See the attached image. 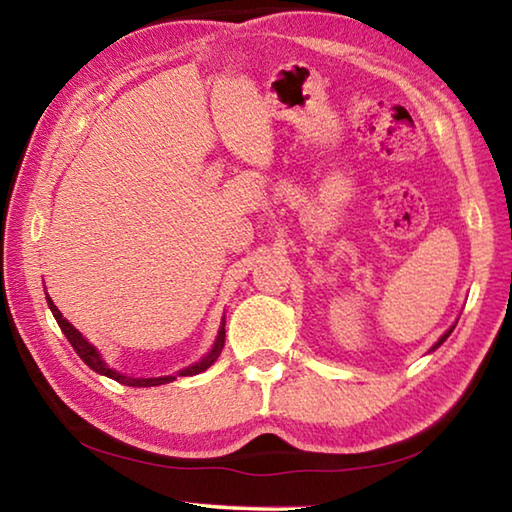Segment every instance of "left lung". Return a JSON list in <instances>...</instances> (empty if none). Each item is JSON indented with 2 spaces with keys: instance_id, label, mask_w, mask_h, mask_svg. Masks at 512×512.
<instances>
[{
  "instance_id": "8db88e82",
  "label": "left lung",
  "mask_w": 512,
  "mask_h": 512,
  "mask_svg": "<svg viewBox=\"0 0 512 512\" xmlns=\"http://www.w3.org/2000/svg\"><path fill=\"white\" fill-rule=\"evenodd\" d=\"M449 334H452V329H449V332H447V334H445V336H443V339H440V341H438V343H436V345H433V350H436V348H438V345H440V343H443V341H445V339H447V336H449Z\"/></svg>"
}]
</instances>
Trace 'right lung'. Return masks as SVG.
<instances>
[{
  "label": "right lung",
  "instance_id": "add662e5",
  "mask_svg": "<svg viewBox=\"0 0 512 512\" xmlns=\"http://www.w3.org/2000/svg\"><path fill=\"white\" fill-rule=\"evenodd\" d=\"M47 302H49V309H51V314H54L58 327L63 329L65 336H67V341L72 343V348L76 350V354H79V357H81L85 363H88V366H90L94 372H99V375H106V377L115 379V381H119V384H126V386H160V384H169V381L176 379V375L155 377V379H133V377H126V375H121V372H115L112 368H108L106 363H103V359L99 357V352L94 350L92 345L83 339L79 329H76L72 323H67V320L63 318V314H60V311H58V307L54 305V302H51V298H47ZM223 343H225V329L221 327L219 339H216L212 352L207 354V357H205L203 361H198V363H194V366L180 370L178 375L189 377V375H198V372H203V370L210 368L212 363H214L216 359H219V354H221V350H223Z\"/></svg>",
  "mask_w": 512,
  "mask_h": 512
}]
</instances>
